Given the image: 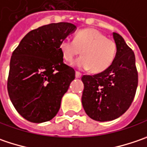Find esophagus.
Here are the masks:
<instances>
[{
    "mask_svg": "<svg viewBox=\"0 0 147 147\" xmlns=\"http://www.w3.org/2000/svg\"><path fill=\"white\" fill-rule=\"evenodd\" d=\"M76 78H80L81 77V73L79 71H76Z\"/></svg>",
    "mask_w": 147,
    "mask_h": 147,
    "instance_id": "34e87169",
    "label": "esophagus"
}]
</instances>
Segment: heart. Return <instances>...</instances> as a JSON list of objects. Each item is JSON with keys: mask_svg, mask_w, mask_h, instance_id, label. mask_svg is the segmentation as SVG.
I'll return each instance as SVG.
<instances>
[{"mask_svg": "<svg viewBox=\"0 0 147 147\" xmlns=\"http://www.w3.org/2000/svg\"><path fill=\"white\" fill-rule=\"evenodd\" d=\"M59 50L63 59L70 63L73 62L81 51L82 57L75 61V65L80 69H90L94 73H99L107 70L113 62L117 45L99 30L86 29L76 33L74 40L66 38L61 41Z\"/></svg>", "mask_w": 147, "mask_h": 147, "instance_id": "obj_1", "label": "heart"}]
</instances>
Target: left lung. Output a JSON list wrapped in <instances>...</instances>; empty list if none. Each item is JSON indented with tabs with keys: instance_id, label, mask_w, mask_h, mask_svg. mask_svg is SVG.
<instances>
[{
	"instance_id": "left-lung-1",
	"label": "left lung",
	"mask_w": 147,
	"mask_h": 147,
	"mask_svg": "<svg viewBox=\"0 0 147 147\" xmlns=\"http://www.w3.org/2000/svg\"><path fill=\"white\" fill-rule=\"evenodd\" d=\"M117 45L114 61L107 70L93 76L84 75L82 105L86 114L95 121L105 122L119 118L134 99L137 85L135 55L123 37L113 34Z\"/></svg>"
}]
</instances>
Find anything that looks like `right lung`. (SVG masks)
<instances>
[{
  "mask_svg": "<svg viewBox=\"0 0 147 147\" xmlns=\"http://www.w3.org/2000/svg\"><path fill=\"white\" fill-rule=\"evenodd\" d=\"M76 28L60 22L33 29L12 53L7 90L16 111L29 122L54 118L75 79V70L63 62L59 44Z\"/></svg>",
  "mask_w": 147,
  "mask_h": 147,
  "instance_id": "add662e5",
  "label": "right lung"
}]
</instances>
